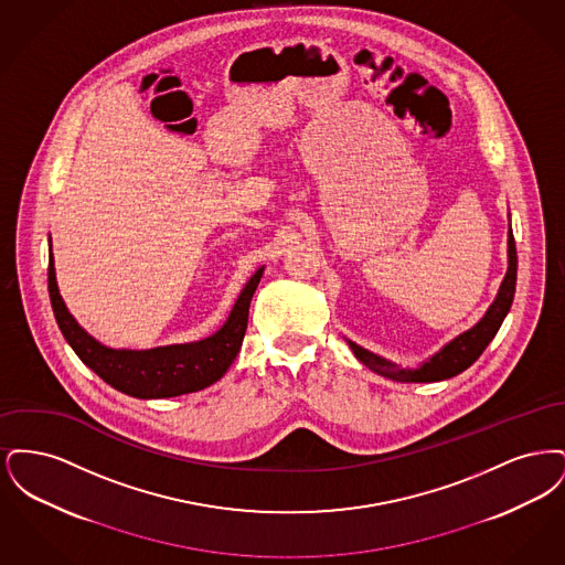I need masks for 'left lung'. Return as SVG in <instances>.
Returning a JSON list of instances; mask_svg holds the SVG:
<instances>
[{
	"instance_id": "1",
	"label": "left lung",
	"mask_w": 565,
	"mask_h": 565,
	"mask_svg": "<svg viewBox=\"0 0 565 565\" xmlns=\"http://www.w3.org/2000/svg\"><path fill=\"white\" fill-rule=\"evenodd\" d=\"M514 286H516V247H514V237L512 228L509 231V270L504 275V281L498 290L495 300L487 309L483 320L475 323L470 330L461 332L451 343H447L440 351H436L431 358H428L419 369H401L394 362L376 355L373 351L364 350L350 343L351 351L355 358L369 366L376 375L401 381V383H431V381H443L451 376L463 373L468 366H472L479 355L483 353L484 348L491 343L495 332L504 322L507 313L511 311L512 298H514Z\"/></svg>"
}]
</instances>
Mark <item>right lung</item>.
Here are the masks:
<instances>
[{"label":"right lung","mask_w":565,"mask_h":565,"mask_svg":"<svg viewBox=\"0 0 565 565\" xmlns=\"http://www.w3.org/2000/svg\"><path fill=\"white\" fill-rule=\"evenodd\" d=\"M263 270L265 269H258L249 277L242 295L233 305L231 316L212 337L194 343L164 345L154 350H109L95 341L74 320L58 295L53 249L49 260V292L56 323L82 362L114 390L134 398L152 401L205 390L228 371V366L242 350L249 300L260 284Z\"/></svg>","instance_id":"obj_1"}]
</instances>
